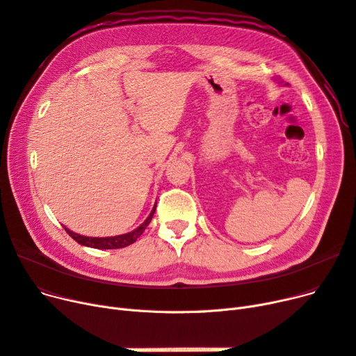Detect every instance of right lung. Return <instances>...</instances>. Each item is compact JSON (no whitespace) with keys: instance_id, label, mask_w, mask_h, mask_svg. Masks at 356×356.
Segmentation results:
<instances>
[{"instance_id":"obj_1","label":"right lung","mask_w":356,"mask_h":356,"mask_svg":"<svg viewBox=\"0 0 356 356\" xmlns=\"http://www.w3.org/2000/svg\"><path fill=\"white\" fill-rule=\"evenodd\" d=\"M154 212H156V207L152 208L149 216H148V218H147L140 227L135 228L134 231H131V233L122 234V236H115V237H86V236H80V234L74 233V231L68 229L67 227H64V228H65L67 233H68L76 243L81 244V245L92 247V249H100V250H106V249H122V247H127V245L135 243L136 238L144 233L145 228L148 227V224H149L151 220H152Z\"/></svg>"}]
</instances>
